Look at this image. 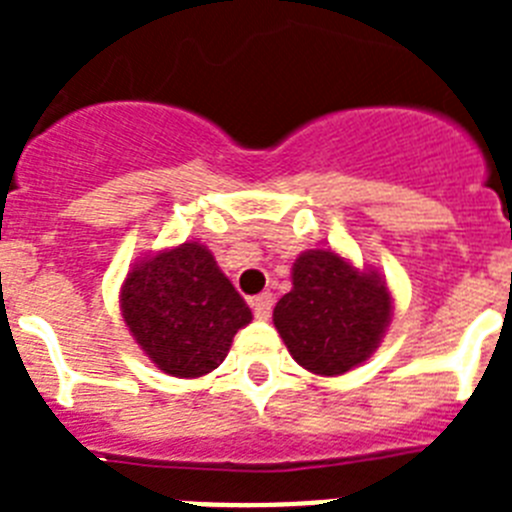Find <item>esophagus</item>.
<instances>
[{
  "label": "esophagus",
  "mask_w": 512,
  "mask_h": 512,
  "mask_svg": "<svg viewBox=\"0 0 512 512\" xmlns=\"http://www.w3.org/2000/svg\"><path fill=\"white\" fill-rule=\"evenodd\" d=\"M251 307H253V315H256V318H259V320H269L271 307H274V297H271L269 292H264V295L253 297Z\"/></svg>",
  "instance_id": "1"
}]
</instances>
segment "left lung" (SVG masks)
<instances>
[{"instance_id":"obj_1","label":"left lung","mask_w":512,"mask_h":512,"mask_svg":"<svg viewBox=\"0 0 512 512\" xmlns=\"http://www.w3.org/2000/svg\"><path fill=\"white\" fill-rule=\"evenodd\" d=\"M392 295L372 269L336 251H305L292 266V289L274 307V325L307 372L338 377L364 364L382 343Z\"/></svg>"}]
</instances>
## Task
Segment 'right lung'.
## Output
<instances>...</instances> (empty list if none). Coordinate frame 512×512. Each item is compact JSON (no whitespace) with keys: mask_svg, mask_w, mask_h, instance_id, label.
<instances>
[{"mask_svg":"<svg viewBox=\"0 0 512 512\" xmlns=\"http://www.w3.org/2000/svg\"><path fill=\"white\" fill-rule=\"evenodd\" d=\"M120 310L130 336L171 377H205L223 364L251 310L215 256L189 241L146 256L128 271Z\"/></svg>","mask_w":512,"mask_h":512,"instance_id":"1","label":"right lung"}]
</instances>
